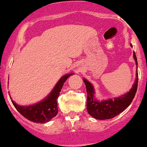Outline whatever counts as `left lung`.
Wrapping results in <instances>:
<instances>
[{"label":"left lung","instance_id":"obj_1","mask_svg":"<svg viewBox=\"0 0 147 147\" xmlns=\"http://www.w3.org/2000/svg\"><path fill=\"white\" fill-rule=\"evenodd\" d=\"M131 46L132 47L131 44ZM134 58L136 61L137 59L134 53ZM136 63L137 65V62H136ZM84 82L86 87V109L88 114L97 119H110L124 111L133 101L138 87V72H136V78L134 84L129 92L114 99L111 98L101 102L94 98V91L92 85L86 79H84Z\"/></svg>","mask_w":147,"mask_h":147}]
</instances>
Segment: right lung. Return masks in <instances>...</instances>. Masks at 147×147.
<instances>
[{
	"instance_id": "1",
	"label": "right lung",
	"mask_w": 147,
	"mask_h": 147,
	"mask_svg": "<svg viewBox=\"0 0 147 147\" xmlns=\"http://www.w3.org/2000/svg\"><path fill=\"white\" fill-rule=\"evenodd\" d=\"M71 75V74H66L62 77L57 83L50 95L43 101H40L35 105L21 107L17 105L14 101H11L17 111L29 121L34 123L48 122L52 118L56 117L58 114L57 98L63 84Z\"/></svg>"
}]
</instances>
